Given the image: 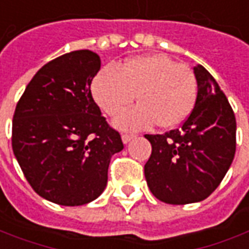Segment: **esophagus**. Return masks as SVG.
Segmentation results:
<instances>
[{
    "label": "esophagus",
    "instance_id": "1",
    "mask_svg": "<svg viewBox=\"0 0 249 249\" xmlns=\"http://www.w3.org/2000/svg\"><path fill=\"white\" fill-rule=\"evenodd\" d=\"M133 138H135V135H128V133H124V135L121 136V139H123V143H124V144L129 143V142H131Z\"/></svg>",
    "mask_w": 249,
    "mask_h": 249
}]
</instances>
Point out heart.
<instances>
[{"label": "heart", "instance_id": "1", "mask_svg": "<svg viewBox=\"0 0 249 249\" xmlns=\"http://www.w3.org/2000/svg\"><path fill=\"white\" fill-rule=\"evenodd\" d=\"M91 92L98 106L111 117L139 105L116 120L123 131L153 126L174 128L184 123L195 107L197 83L194 71L176 64L165 54L140 55L117 69L103 68L95 76Z\"/></svg>", "mask_w": 249, "mask_h": 249}]
</instances>
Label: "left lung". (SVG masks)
<instances>
[{
	"instance_id": "obj_1",
	"label": "left lung",
	"mask_w": 249,
	"mask_h": 249,
	"mask_svg": "<svg viewBox=\"0 0 249 249\" xmlns=\"http://www.w3.org/2000/svg\"><path fill=\"white\" fill-rule=\"evenodd\" d=\"M195 107L177 129L146 135L153 151L144 165L147 185L167 204L202 202L221 184L236 153V117L215 79L202 65Z\"/></svg>"
}]
</instances>
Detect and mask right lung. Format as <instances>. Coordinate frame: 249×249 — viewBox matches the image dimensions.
I'll return each instance as SVG.
<instances>
[{
    "instance_id": "1",
    "label": "right lung",
    "mask_w": 249,
    "mask_h": 249,
    "mask_svg": "<svg viewBox=\"0 0 249 249\" xmlns=\"http://www.w3.org/2000/svg\"><path fill=\"white\" fill-rule=\"evenodd\" d=\"M99 55L76 50L40 68L16 105L12 148L32 189L49 202L82 206L107 184L124 144L91 95Z\"/></svg>"
}]
</instances>
